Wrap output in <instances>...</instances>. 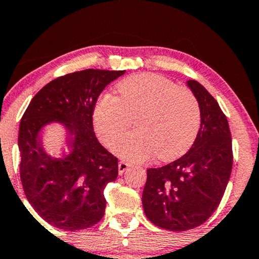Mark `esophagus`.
Listing matches in <instances>:
<instances>
[{"label":"esophagus","mask_w":259,"mask_h":259,"mask_svg":"<svg viewBox=\"0 0 259 259\" xmlns=\"http://www.w3.org/2000/svg\"><path fill=\"white\" fill-rule=\"evenodd\" d=\"M129 167V164L126 163V161H119V164H118V171H119V174L125 172V170Z\"/></svg>","instance_id":"esophagus-1"}]
</instances>
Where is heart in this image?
Returning a JSON list of instances; mask_svg holds the SVG:
<instances>
[{"label": "heart", "instance_id": "b5f03b06", "mask_svg": "<svg viewBox=\"0 0 259 259\" xmlns=\"http://www.w3.org/2000/svg\"><path fill=\"white\" fill-rule=\"evenodd\" d=\"M118 96H100L93 111L95 132L107 147L131 126L138 130L114 146L124 159L142 163L154 154L161 161L181 157L192 147L201 126V108L191 89L154 73L120 80Z\"/></svg>", "mask_w": 259, "mask_h": 259}]
</instances>
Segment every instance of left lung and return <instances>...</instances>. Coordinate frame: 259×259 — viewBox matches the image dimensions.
Listing matches in <instances>:
<instances>
[{"label":"left lung","mask_w":259,"mask_h":259,"mask_svg":"<svg viewBox=\"0 0 259 259\" xmlns=\"http://www.w3.org/2000/svg\"><path fill=\"white\" fill-rule=\"evenodd\" d=\"M201 108L198 138L185 155L147 170L142 193L146 216L155 226L182 232L201 226L219 207L232 174V135L219 102L197 80H188Z\"/></svg>","instance_id":"1"}]
</instances>
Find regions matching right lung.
Segmentation results:
<instances>
[{
    "label": "right lung",
    "instance_id": "1",
    "mask_svg": "<svg viewBox=\"0 0 259 259\" xmlns=\"http://www.w3.org/2000/svg\"><path fill=\"white\" fill-rule=\"evenodd\" d=\"M125 71H77L53 79L33 96L19 126L20 180L25 195L46 222L59 229L93 227L105 213L104 189L118 176V159L101 146L93 111L108 83ZM62 121L69 151L51 157L39 142L40 129Z\"/></svg>",
    "mask_w": 259,
    "mask_h": 259
}]
</instances>
